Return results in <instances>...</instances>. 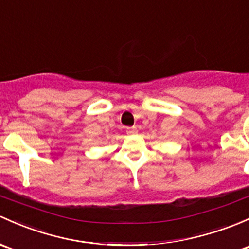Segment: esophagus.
Here are the masks:
<instances>
[{
	"instance_id": "34e87169",
	"label": "esophagus",
	"mask_w": 249,
	"mask_h": 249,
	"mask_svg": "<svg viewBox=\"0 0 249 249\" xmlns=\"http://www.w3.org/2000/svg\"><path fill=\"white\" fill-rule=\"evenodd\" d=\"M126 132H127V135H133V133L137 132V129H136L135 126H132V127H126Z\"/></svg>"
}]
</instances>
